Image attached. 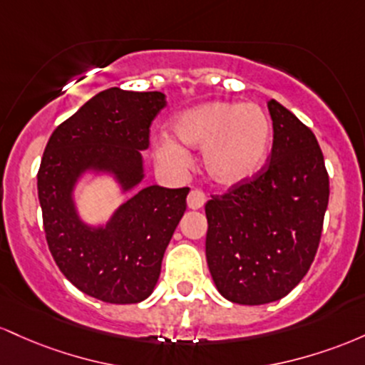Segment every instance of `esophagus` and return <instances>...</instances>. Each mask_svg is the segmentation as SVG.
I'll return each mask as SVG.
<instances>
[{"instance_id": "obj_1", "label": "esophagus", "mask_w": 365, "mask_h": 365, "mask_svg": "<svg viewBox=\"0 0 365 365\" xmlns=\"http://www.w3.org/2000/svg\"><path fill=\"white\" fill-rule=\"evenodd\" d=\"M205 202H207V198H205L202 191L193 190L190 191V195H187V207H190L191 210H198V208H202Z\"/></svg>"}]
</instances>
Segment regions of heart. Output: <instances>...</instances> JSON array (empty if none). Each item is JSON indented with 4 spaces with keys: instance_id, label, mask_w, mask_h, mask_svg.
<instances>
[{
    "instance_id": "b5f03b06",
    "label": "heart",
    "mask_w": 365,
    "mask_h": 365,
    "mask_svg": "<svg viewBox=\"0 0 365 365\" xmlns=\"http://www.w3.org/2000/svg\"><path fill=\"white\" fill-rule=\"evenodd\" d=\"M172 130L182 145L163 134L155 145V158L163 167L186 169L190 151L202 150V167L208 181L235 187L252 181L267 160L271 120L259 105L240 101H207L179 113Z\"/></svg>"
}]
</instances>
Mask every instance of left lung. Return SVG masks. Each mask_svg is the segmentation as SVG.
<instances>
[{"label":"left lung","mask_w":365,"mask_h":365,"mask_svg":"<svg viewBox=\"0 0 365 365\" xmlns=\"http://www.w3.org/2000/svg\"><path fill=\"white\" fill-rule=\"evenodd\" d=\"M272 150L252 181L205 205L207 264L232 304L281 300L312 265L329 202V178L314 133L269 100Z\"/></svg>","instance_id":"left-lung-1"}]
</instances>
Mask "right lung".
Segmentation results:
<instances>
[{
	"instance_id": "right-lung-1",
	"label": "right lung",
	"mask_w": 365,
	"mask_h": 365,
	"mask_svg": "<svg viewBox=\"0 0 365 365\" xmlns=\"http://www.w3.org/2000/svg\"><path fill=\"white\" fill-rule=\"evenodd\" d=\"M165 105L158 91L105 89L53 130L41 160L38 196L53 259L77 289L106 304H139L153 293L190 187H141L105 226L81 219L73 190L86 172L113 175L122 193L139 186L141 151Z\"/></svg>"
}]
</instances>
